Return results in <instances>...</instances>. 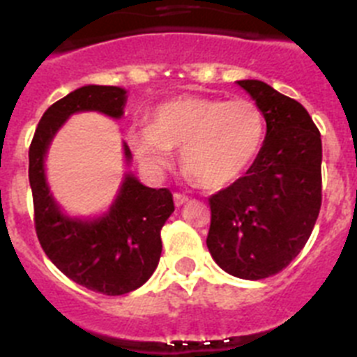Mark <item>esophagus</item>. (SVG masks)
<instances>
[{"label": "esophagus", "mask_w": 357, "mask_h": 357, "mask_svg": "<svg viewBox=\"0 0 357 357\" xmlns=\"http://www.w3.org/2000/svg\"><path fill=\"white\" fill-rule=\"evenodd\" d=\"M173 200H175L176 207H181V206H184V204H188L189 198L185 197V195H182V193H175V195H173Z\"/></svg>", "instance_id": "obj_1"}]
</instances>
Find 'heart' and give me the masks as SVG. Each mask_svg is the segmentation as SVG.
Instances as JSON below:
<instances>
[{
  "mask_svg": "<svg viewBox=\"0 0 357 357\" xmlns=\"http://www.w3.org/2000/svg\"><path fill=\"white\" fill-rule=\"evenodd\" d=\"M266 123L252 100L178 96L160 103L148 128L132 132L137 159L151 172L172 164V148H181L185 175L206 189H222L239 181L259 155Z\"/></svg>",
  "mask_w": 357,
  "mask_h": 357,
  "instance_id": "b5f03b06",
  "label": "heart"
}]
</instances>
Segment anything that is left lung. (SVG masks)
<instances>
[{"instance_id":"1","label":"left lung","mask_w":357,"mask_h":357,"mask_svg":"<svg viewBox=\"0 0 357 357\" xmlns=\"http://www.w3.org/2000/svg\"><path fill=\"white\" fill-rule=\"evenodd\" d=\"M266 119V137L245 176L209 198L207 248L218 266L259 280L304 248L321 206V139L307 110L261 80H239Z\"/></svg>"}]
</instances>
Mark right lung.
I'll list each match as a JSON object with an SVG mask.
<instances>
[{"label":"right lung","mask_w":357,"mask_h":357,"mask_svg":"<svg viewBox=\"0 0 357 357\" xmlns=\"http://www.w3.org/2000/svg\"><path fill=\"white\" fill-rule=\"evenodd\" d=\"M125 102L127 91L121 87L84 85L44 112L28 150L33 223L44 254L77 284L103 295L134 291L155 272L162 252L160 229L175 211L172 191L146 188L127 175L105 216L93 222L73 220L59 211L50 195L44 155L55 132L71 114L98 110L121 118ZM125 157L130 160L127 144Z\"/></svg>","instance_id":"obj_1"}]
</instances>
